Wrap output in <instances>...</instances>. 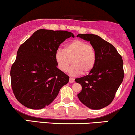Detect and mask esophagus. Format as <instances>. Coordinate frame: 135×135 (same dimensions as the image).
I'll use <instances>...</instances> for the list:
<instances>
[{
	"instance_id": "1",
	"label": "esophagus",
	"mask_w": 135,
	"mask_h": 135,
	"mask_svg": "<svg viewBox=\"0 0 135 135\" xmlns=\"http://www.w3.org/2000/svg\"><path fill=\"white\" fill-rule=\"evenodd\" d=\"M74 80H75V79H74V78L70 77V79H69V83H73V82H74Z\"/></svg>"
}]
</instances>
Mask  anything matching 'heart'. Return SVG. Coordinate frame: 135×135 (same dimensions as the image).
<instances>
[{
    "mask_svg": "<svg viewBox=\"0 0 135 135\" xmlns=\"http://www.w3.org/2000/svg\"><path fill=\"white\" fill-rule=\"evenodd\" d=\"M55 59L58 69L66 72L69 69L72 75L82 74L86 75L91 72L96 63L95 48L85 41L76 40L66 45L65 49L58 48L55 53Z\"/></svg>",
    "mask_w": 135,
    "mask_h": 135,
    "instance_id": "heart-1",
    "label": "heart"
}]
</instances>
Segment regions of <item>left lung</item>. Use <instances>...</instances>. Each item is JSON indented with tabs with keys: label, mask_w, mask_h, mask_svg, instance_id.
Listing matches in <instances>:
<instances>
[{
	"label": "left lung",
	"mask_w": 135,
	"mask_h": 135,
	"mask_svg": "<svg viewBox=\"0 0 135 135\" xmlns=\"http://www.w3.org/2000/svg\"><path fill=\"white\" fill-rule=\"evenodd\" d=\"M77 37L90 41L97 53L95 66L89 74L75 79L82 89L77 96L92 109H100L112 103L124 78L122 57L115 47L99 36L79 34Z\"/></svg>",
	"instance_id": "8db88e82"
}]
</instances>
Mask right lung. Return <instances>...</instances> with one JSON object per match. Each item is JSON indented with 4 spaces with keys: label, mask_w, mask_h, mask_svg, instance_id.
Here are the masks:
<instances>
[{
    "label": "right lung",
    "mask_w": 135,
    "mask_h": 135,
    "mask_svg": "<svg viewBox=\"0 0 135 135\" xmlns=\"http://www.w3.org/2000/svg\"><path fill=\"white\" fill-rule=\"evenodd\" d=\"M74 34L66 31L39 30L19 46L11 69L16 98L26 108L40 109L54 100L69 77L57 68L55 53Z\"/></svg>",
    "instance_id": "right-lung-1"
}]
</instances>
